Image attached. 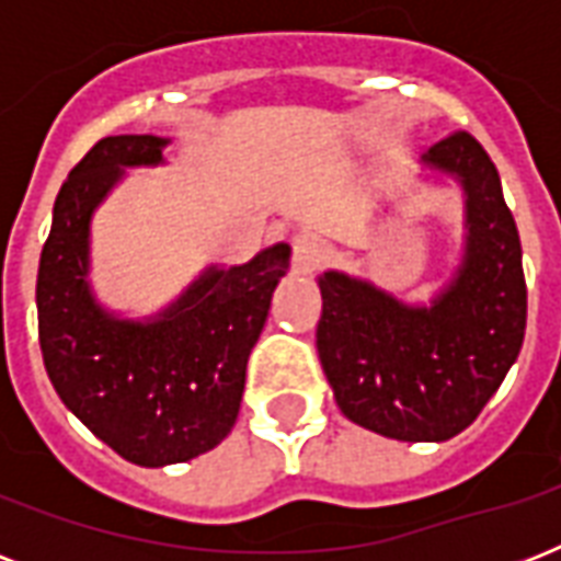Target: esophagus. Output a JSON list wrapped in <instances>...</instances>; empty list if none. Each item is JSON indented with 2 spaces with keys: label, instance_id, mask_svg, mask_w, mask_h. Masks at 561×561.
Instances as JSON below:
<instances>
[{
  "label": "esophagus",
  "instance_id": "esophagus-1",
  "mask_svg": "<svg viewBox=\"0 0 561 561\" xmlns=\"http://www.w3.org/2000/svg\"><path fill=\"white\" fill-rule=\"evenodd\" d=\"M329 255H332V247L314 232H302V236L294 238V267L299 273L320 271L329 262Z\"/></svg>",
  "mask_w": 561,
  "mask_h": 561
}]
</instances>
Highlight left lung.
I'll list each match as a JSON object with an SVG mask.
<instances>
[{"instance_id":"left-lung-1","label":"left lung","mask_w":561,"mask_h":561,"mask_svg":"<svg viewBox=\"0 0 561 561\" xmlns=\"http://www.w3.org/2000/svg\"><path fill=\"white\" fill-rule=\"evenodd\" d=\"M462 188L457 271L427 306L343 271L317 276V352L343 416L401 443H445L478 419L518 358L527 325L522 241L495 162L469 134L422 153Z\"/></svg>"}]
</instances>
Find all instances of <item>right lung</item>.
Masks as SVG:
<instances>
[{
	"instance_id": "1",
	"label": "right lung",
	"mask_w": 561,
	"mask_h": 561,
	"mask_svg": "<svg viewBox=\"0 0 561 561\" xmlns=\"http://www.w3.org/2000/svg\"><path fill=\"white\" fill-rule=\"evenodd\" d=\"M165 145L151 134L92 145L57 194L37 273L39 350L57 396L101 443L145 469L192 460L232 431L247 358L290 264L279 241L247 264H211L148 320L101 306L90 282L92 215L125 169L162 165Z\"/></svg>"
}]
</instances>
